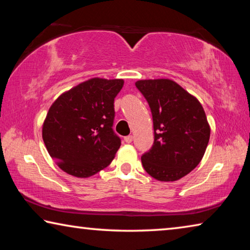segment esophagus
<instances>
[{
    "label": "esophagus",
    "mask_w": 250,
    "mask_h": 250,
    "mask_svg": "<svg viewBox=\"0 0 250 250\" xmlns=\"http://www.w3.org/2000/svg\"><path fill=\"white\" fill-rule=\"evenodd\" d=\"M132 140H133L132 135H126V137H125V141L126 143H131V142H132Z\"/></svg>",
    "instance_id": "1"
}]
</instances>
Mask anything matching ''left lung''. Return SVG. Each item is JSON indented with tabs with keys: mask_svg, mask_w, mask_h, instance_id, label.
<instances>
[{
	"mask_svg": "<svg viewBox=\"0 0 250 250\" xmlns=\"http://www.w3.org/2000/svg\"><path fill=\"white\" fill-rule=\"evenodd\" d=\"M153 118L154 143L141 156L147 174L162 182L182 179L204 156L210 126L200 101L171 79L138 80Z\"/></svg>",
	"mask_w": 250,
	"mask_h": 250,
	"instance_id": "1",
	"label": "left lung"
}]
</instances>
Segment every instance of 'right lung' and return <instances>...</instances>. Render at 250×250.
<instances>
[{
    "label": "right lung",
    "mask_w": 250,
    "mask_h": 250,
    "mask_svg": "<svg viewBox=\"0 0 250 250\" xmlns=\"http://www.w3.org/2000/svg\"><path fill=\"white\" fill-rule=\"evenodd\" d=\"M124 79L91 78L58 97L42 135L49 155L67 174L86 179L107 167L120 147L112 130L116 96Z\"/></svg>",
    "instance_id": "right-lung-1"
}]
</instances>
